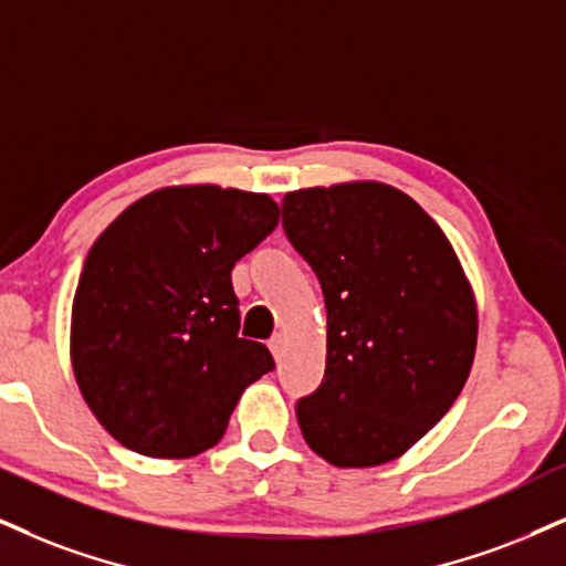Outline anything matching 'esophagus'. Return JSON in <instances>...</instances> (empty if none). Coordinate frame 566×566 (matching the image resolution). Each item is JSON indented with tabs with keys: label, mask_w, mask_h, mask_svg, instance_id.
<instances>
[{
	"label": "esophagus",
	"mask_w": 566,
	"mask_h": 566,
	"mask_svg": "<svg viewBox=\"0 0 566 566\" xmlns=\"http://www.w3.org/2000/svg\"><path fill=\"white\" fill-rule=\"evenodd\" d=\"M268 346H270L272 357H275L277 361H281V357H283V336H272Z\"/></svg>",
	"instance_id": "34e87169"
}]
</instances>
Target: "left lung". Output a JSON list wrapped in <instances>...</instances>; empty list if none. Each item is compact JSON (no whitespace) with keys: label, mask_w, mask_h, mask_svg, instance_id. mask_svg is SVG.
Masks as SVG:
<instances>
[{"label":"left lung","mask_w":566,"mask_h":566,"mask_svg":"<svg viewBox=\"0 0 566 566\" xmlns=\"http://www.w3.org/2000/svg\"><path fill=\"white\" fill-rule=\"evenodd\" d=\"M283 230L327 310L325 378L296 403L304 441L336 467L390 462L470 375L478 310L462 264L417 201L373 180L285 193Z\"/></svg>","instance_id":"8db88e82"}]
</instances>
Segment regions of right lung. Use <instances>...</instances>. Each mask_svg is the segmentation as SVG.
Here are the masks:
<instances>
[{"label":"right lung","mask_w":566,"mask_h":566,"mask_svg":"<svg viewBox=\"0 0 566 566\" xmlns=\"http://www.w3.org/2000/svg\"><path fill=\"white\" fill-rule=\"evenodd\" d=\"M277 226L268 193L163 188L96 239L73 302L83 399L125 449L184 459L214 446L243 388L275 369L239 336L235 262Z\"/></svg>","instance_id":"right-lung-1"}]
</instances>
